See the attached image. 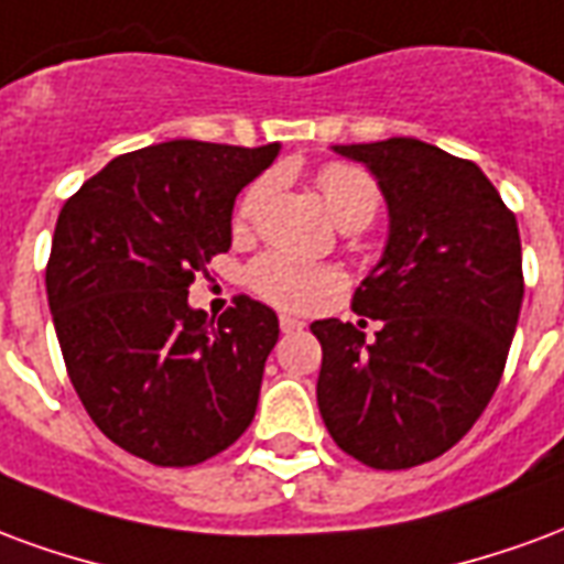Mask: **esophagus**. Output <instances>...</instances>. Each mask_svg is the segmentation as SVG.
Wrapping results in <instances>:
<instances>
[{
  "label": "esophagus",
  "mask_w": 564,
  "mask_h": 564,
  "mask_svg": "<svg viewBox=\"0 0 564 564\" xmlns=\"http://www.w3.org/2000/svg\"><path fill=\"white\" fill-rule=\"evenodd\" d=\"M279 327H282V333H297L303 330V322H300V318H291V315H282V318H279Z\"/></svg>",
  "instance_id": "esophagus-1"
}]
</instances>
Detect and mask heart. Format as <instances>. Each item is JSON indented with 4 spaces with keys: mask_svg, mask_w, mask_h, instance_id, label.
Returning a JSON list of instances; mask_svg holds the SVG:
<instances>
[{
    "mask_svg": "<svg viewBox=\"0 0 564 564\" xmlns=\"http://www.w3.org/2000/svg\"><path fill=\"white\" fill-rule=\"evenodd\" d=\"M315 183L322 188V197L327 209H330V216L343 228H357L360 231L376 219L381 195H378L376 180L367 171H360L355 164L333 162L324 164L318 176H315ZM270 188H273V176H261L258 183L249 186V192L242 195L240 207H237V221L240 225L254 221L258 209L264 207ZM339 282L343 279L330 267L306 264V261L285 252L261 254L249 267V285L264 300L282 306V310H315L339 288Z\"/></svg>",
    "mask_w": 564,
    "mask_h": 564,
    "instance_id": "1",
    "label": "heart"
}]
</instances>
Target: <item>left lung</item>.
Wrapping results in <instances>:
<instances>
[{
    "mask_svg": "<svg viewBox=\"0 0 564 564\" xmlns=\"http://www.w3.org/2000/svg\"><path fill=\"white\" fill-rule=\"evenodd\" d=\"M333 152L376 176L390 231L351 300L378 322L376 339L339 318L312 324L318 409L364 466H421L451 451L499 388L523 306L517 219L478 164L433 143L388 138Z\"/></svg>",
    "mask_w": 564,
    "mask_h": 564,
    "instance_id": "8db88e82",
    "label": "left lung"
}]
</instances>
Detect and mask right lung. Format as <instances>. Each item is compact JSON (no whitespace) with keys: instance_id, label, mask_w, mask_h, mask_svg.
<instances>
[{"instance_id":"right-lung-1","label":"right lung","mask_w":564,"mask_h":564,"mask_svg":"<svg viewBox=\"0 0 564 564\" xmlns=\"http://www.w3.org/2000/svg\"><path fill=\"white\" fill-rule=\"evenodd\" d=\"M279 143L167 141L119 155L65 200L47 303L86 414L152 466H197L252 423L276 312L188 306L195 270L231 249L234 200Z\"/></svg>"}]
</instances>
